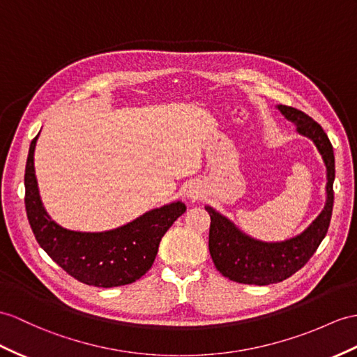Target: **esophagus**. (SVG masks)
Returning a JSON list of instances; mask_svg holds the SVG:
<instances>
[{
    "instance_id": "1",
    "label": "esophagus",
    "mask_w": 357,
    "mask_h": 357,
    "mask_svg": "<svg viewBox=\"0 0 357 357\" xmlns=\"http://www.w3.org/2000/svg\"><path fill=\"white\" fill-rule=\"evenodd\" d=\"M202 195H203V190H202V188L197 186V185H190L186 189V198L190 199V202H195V199H198Z\"/></svg>"
}]
</instances>
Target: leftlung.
I'll return each instance as SVG.
<instances>
[{
    "label": "left lung",
    "instance_id": "8db88e82",
    "mask_svg": "<svg viewBox=\"0 0 357 357\" xmlns=\"http://www.w3.org/2000/svg\"><path fill=\"white\" fill-rule=\"evenodd\" d=\"M297 133L307 137L326 167V204L317 218L301 233L277 242L260 241L241 230L227 216L206 204L211 215L208 251L216 269L227 279L244 284H271L288 279L307 264L326 238L333 211L335 155L324 130L306 113L289 106H275Z\"/></svg>",
    "mask_w": 357,
    "mask_h": 357
}]
</instances>
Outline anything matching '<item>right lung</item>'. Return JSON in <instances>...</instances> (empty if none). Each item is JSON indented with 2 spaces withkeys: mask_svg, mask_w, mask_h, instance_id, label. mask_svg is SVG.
<instances>
[{
  "mask_svg": "<svg viewBox=\"0 0 357 357\" xmlns=\"http://www.w3.org/2000/svg\"><path fill=\"white\" fill-rule=\"evenodd\" d=\"M33 139L25 165V211L43 251L78 282L97 288L133 283L151 268L160 239L178 216L186 212L181 202L151 208L121 227L104 231L69 230L57 224L39 194Z\"/></svg>",
  "mask_w": 357,
  "mask_h": 357,
  "instance_id": "add662e5",
  "label": "right lung"
}]
</instances>
